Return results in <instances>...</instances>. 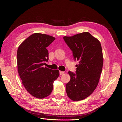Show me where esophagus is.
I'll return each mask as SVG.
<instances>
[{
    "mask_svg": "<svg viewBox=\"0 0 122 122\" xmlns=\"http://www.w3.org/2000/svg\"><path fill=\"white\" fill-rule=\"evenodd\" d=\"M64 73V72H63V71H60V75H61V76H62V75H63Z\"/></svg>",
    "mask_w": 122,
    "mask_h": 122,
    "instance_id": "1",
    "label": "esophagus"
}]
</instances>
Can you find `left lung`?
<instances>
[{
	"instance_id": "obj_1",
	"label": "left lung",
	"mask_w": 122,
	"mask_h": 122,
	"mask_svg": "<svg viewBox=\"0 0 122 122\" xmlns=\"http://www.w3.org/2000/svg\"><path fill=\"white\" fill-rule=\"evenodd\" d=\"M63 39L73 53L76 74L69 71L71 79L66 84L68 97L74 101L84 100L94 92L102 72L103 57L101 43L89 32H84Z\"/></svg>"
}]
</instances>
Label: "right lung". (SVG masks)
Segmentation results:
<instances>
[{
    "instance_id": "add662e5",
    "label": "right lung",
    "mask_w": 122,
    "mask_h": 122,
    "mask_svg": "<svg viewBox=\"0 0 122 122\" xmlns=\"http://www.w3.org/2000/svg\"><path fill=\"white\" fill-rule=\"evenodd\" d=\"M55 38L40 33L30 36L17 50L18 73L25 89L35 97L43 98L51 94L54 81L59 76L58 70L43 68L49 59L46 47Z\"/></svg>"
}]
</instances>
